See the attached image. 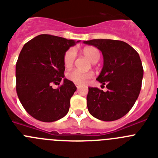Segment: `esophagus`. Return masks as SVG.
<instances>
[{
	"label": "esophagus",
	"instance_id": "esophagus-1",
	"mask_svg": "<svg viewBox=\"0 0 158 158\" xmlns=\"http://www.w3.org/2000/svg\"><path fill=\"white\" fill-rule=\"evenodd\" d=\"M75 85H76V87H77V89H80V88H81V85H80V84H77V83H75Z\"/></svg>",
	"mask_w": 158,
	"mask_h": 158
}]
</instances>
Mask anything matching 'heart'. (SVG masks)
<instances>
[{"mask_svg":"<svg viewBox=\"0 0 158 158\" xmlns=\"http://www.w3.org/2000/svg\"><path fill=\"white\" fill-rule=\"evenodd\" d=\"M85 56L93 63H96L99 61L100 58V53L99 50L96 47H85L82 51ZM75 59V52L73 49H69L64 54L63 62L64 65L66 68H69L73 65ZM93 74L92 72L81 73L77 70H72L67 73L66 77L71 81L77 84H85L89 79L93 77Z\"/></svg>","mask_w":158,"mask_h":158,"instance_id":"obj_1","label":"heart"}]
</instances>
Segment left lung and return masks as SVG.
I'll list each match as a JSON object with an SVG mask.
<instances>
[{
  "instance_id": "8db88e82",
  "label": "left lung",
  "mask_w": 158,
  "mask_h": 158,
  "mask_svg": "<svg viewBox=\"0 0 158 158\" xmlns=\"http://www.w3.org/2000/svg\"><path fill=\"white\" fill-rule=\"evenodd\" d=\"M84 43L98 48L104 57V66L96 80L107 89L89 88V113L103 121L122 118L132 108L142 87L143 68L139 54L125 42L92 40Z\"/></svg>"
}]
</instances>
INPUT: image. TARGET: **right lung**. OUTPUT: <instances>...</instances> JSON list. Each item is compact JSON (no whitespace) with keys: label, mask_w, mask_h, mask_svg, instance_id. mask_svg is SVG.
I'll return each instance as SVG.
<instances>
[{"label":"right lung","mask_w":158,"mask_h":158,"mask_svg":"<svg viewBox=\"0 0 158 158\" xmlns=\"http://www.w3.org/2000/svg\"><path fill=\"white\" fill-rule=\"evenodd\" d=\"M79 41L51 35H40L25 43L16 65V93L29 115L42 122L63 118L70 98L77 90L73 82L64 78V54ZM64 83L54 89L53 83Z\"/></svg>","instance_id":"add662e5"}]
</instances>
